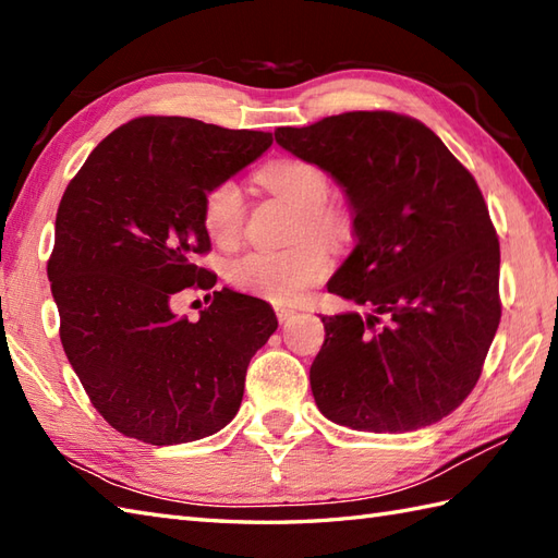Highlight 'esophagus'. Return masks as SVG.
I'll list each match as a JSON object with an SVG mask.
<instances>
[{
  "label": "esophagus",
  "instance_id": "esophagus-1",
  "mask_svg": "<svg viewBox=\"0 0 558 558\" xmlns=\"http://www.w3.org/2000/svg\"><path fill=\"white\" fill-rule=\"evenodd\" d=\"M276 316H278L280 323L290 320L294 316V308H290V306H276Z\"/></svg>",
  "mask_w": 558,
  "mask_h": 558
}]
</instances>
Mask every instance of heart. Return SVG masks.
Masks as SVG:
<instances>
[{"label": "heart", "instance_id": "1", "mask_svg": "<svg viewBox=\"0 0 558 558\" xmlns=\"http://www.w3.org/2000/svg\"><path fill=\"white\" fill-rule=\"evenodd\" d=\"M258 183L300 211L296 240L306 235L330 244L347 240L349 218L328 204L330 183L318 163L294 157L276 159L258 171ZM244 214H247V204H244V192L238 180H218L206 192L202 214L204 228L220 247H230L240 240ZM328 270L330 254L326 244L304 240L282 252L254 250L232 258L226 278L232 288L242 292L276 304H290L326 278Z\"/></svg>", "mask_w": 558, "mask_h": 558}]
</instances>
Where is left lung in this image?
<instances>
[{
  "label": "left lung",
  "mask_w": 558,
  "mask_h": 558,
  "mask_svg": "<svg viewBox=\"0 0 558 558\" xmlns=\"http://www.w3.org/2000/svg\"><path fill=\"white\" fill-rule=\"evenodd\" d=\"M276 142L344 190L356 247L328 290L373 306L366 318H320L316 407L368 433L442 421L481 378L501 318L499 240L475 178L430 128L395 111L278 128Z\"/></svg>",
  "instance_id": "left-lung-1"
}]
</instances>
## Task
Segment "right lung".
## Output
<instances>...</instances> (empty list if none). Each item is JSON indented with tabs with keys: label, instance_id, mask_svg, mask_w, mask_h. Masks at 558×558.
Returning <instances> with one entry per match:
<instances>
[{
	"label": "right lung",
	"instance_id": "right-lung-1",
	"mask_svg": "<svg viewBox=\"0 0 558 558\" xmlns=\"http://www.w3.org/2000/svg\"><path fill=\"white\" fill-rule=\"evenodd\" d=\"M274 145L185 116H140L89 154L63 192L47 276L61 344L93 407L147 445H183L226 427L256 349L278 328L266 302L216 290L190 323L173 294L216 276L204 197Z\"/></svg>",
	"mask_w": 558,
	"mask_h": 558
}]
</instances>
